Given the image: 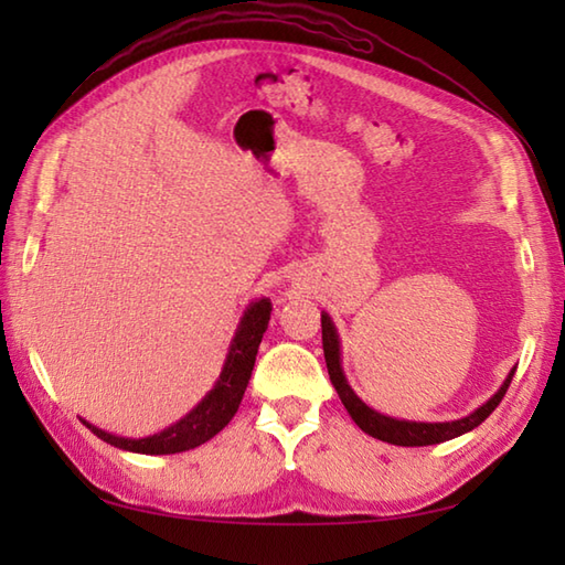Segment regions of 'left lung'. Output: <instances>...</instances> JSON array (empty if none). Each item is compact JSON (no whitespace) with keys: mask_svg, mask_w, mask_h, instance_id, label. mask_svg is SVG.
I'll use <instances>...</instances> for the list:
<instances>
[{"mask_svg":"<svg viewBox=\"0 0 565 565\" xmlns=\"http://www.w3.org/2000/svg\"><path fill=\"white\" fill-rule=\"evenodd\" d=\"M320 322H322V352H326L328 374H330L334 391H338V395H340V401L347 407V413L352 415L354 423L362 427L366 435H371L374 439H381V441L395 444V447H429V444L449 441L454 437H461V435H466V431L476 429L500 405L502 395L508 393L510 381L514 376V369H512L508 379L502 381L498 393L490 395V398L481 407H476L471 415H466L461 419H451V423H415V419H398V417L383 415V413L374 411V407H369L352 391L350 381H347L344 371H342V344H340L338 328H334V322H332L330 313H326V310H322Z\"/></svg>","mask_w":565,"mask_h":565,"instance_id":"obj_1","label":"left lung"}]
</instances>
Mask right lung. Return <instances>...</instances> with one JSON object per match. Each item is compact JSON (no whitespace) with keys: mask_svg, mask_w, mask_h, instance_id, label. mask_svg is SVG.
<instances>
[{"mask_svg":"<svg viewBox=\"0 0 565 565\" xmlns=\"http://www.w3.org/2000/svg\"><path fill=\"white\" fill-rule=\"evenodd\" d=\"M271 318V301L269 298H257L247 306V310L239 318V326L235 330V338L227 347L225 362L221 369L218 381L213 383V388L203 395L199 405L191 407V411L177 419L174 425L164 427L162 431H154L150 437H118L106 431L102 427H94L87 419H82L94 435L111 444L116 449L134 451V454H179L189 451L194 447H201L203 441L218 435V431L231 423L233 415L237 413L239 401H243L245 388L252 376V369H255L257 350L262 342V334L267 332Z\"/></svg>","mask_w":565,"mask_h":565,"instance_id":"obj_1","label":"right lung"}]
</instances>
